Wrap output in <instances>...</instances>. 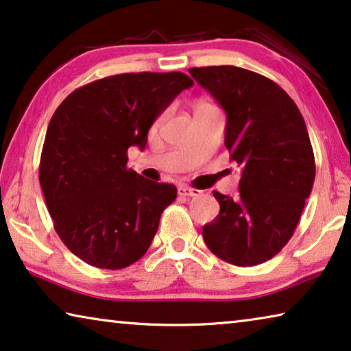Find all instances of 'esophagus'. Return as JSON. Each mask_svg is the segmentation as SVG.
Returning a JSON list of instances; mask_svg holds the SVG:
<instances>
[{"instance_id": "34e87169", "label": "esophagus", "mask_w": 351, "mask_h": 351, "mask_svg": "<svg viewBox=\"0 0 351 351\" xmlns=\"http://www.w3.org/2000/svg\"><path fill=\"white\" fill-rule=\"evenodd\" d=\"M178 193H180L181 197H197L200 195V191L192 189L189 186H180L178 187Z\"/></svg>"}]
</instances>
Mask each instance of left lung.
<instances>
[{"label": "left lung", "instance_id": "left-lung-1", "mask_svg": "<svg viewBox=\"0 0 351 351\" xmlns=\"http://www.w3.org/2000/svg\"><path fill=\"white\" fill-rule=\"evenodd\" d=\"M189 72L226 110L223 143L243 170L237 197L213 192L221 211L203 227V239L227 263H265L293 237L315 180L304 118L289 94L257 72L237 66Z\"/></svg>", "mask_w": 351, "mask_h": 351}]
</instances>
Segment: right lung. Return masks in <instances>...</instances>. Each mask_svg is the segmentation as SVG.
<instances>
[{"label": "right lung", "mask_w": 351, "mask_h": 351, "mask_svg": "<svg viewBox=\"0 0 351 351\" xmlns=\"http://www.w3.org/2000/svg\"><path fill=\"white\" fill-rule=\"evenodd\" d=\"M193 80L182 72L118 74L71 93L50 119L39 182L61 241L85 263L123 269L146 254L176 187L128 167L156 118Z\"/></svg>", "instance_id": "add662e5"}]
</instances>
